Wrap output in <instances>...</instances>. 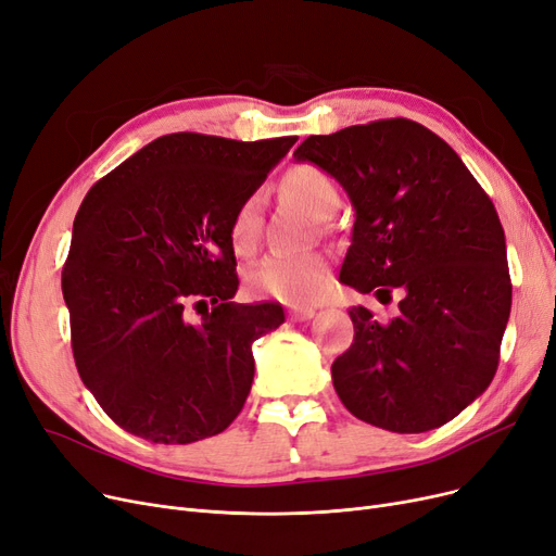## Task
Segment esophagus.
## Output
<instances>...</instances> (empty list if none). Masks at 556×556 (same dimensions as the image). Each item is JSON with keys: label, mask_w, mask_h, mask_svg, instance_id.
Here are the masks:
<instances>
[{"label": "esophagus", "mask_w": 556, "mask_h": 556, "mask_svg": "<svg viewBox=\"0 0 556 556\" xmlns=\"http://www.w3.org/2000/svg\"><path fill=\"white\" fill-rule=\"evenodd\" d=\"M313 316H316V308H313V306H293L291 311H288V318L295 320V323L311 320Z\"/></svg>", "instance_id": "1"}]
</instances>
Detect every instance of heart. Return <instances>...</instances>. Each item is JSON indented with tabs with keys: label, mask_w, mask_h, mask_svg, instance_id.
<instances>
[{
	"label": "heart",
	"mask_w": 556,
	"mask_h": 556,
	"mask_svg": "<svg viewBox=\"0 0 556 556\" xmlns=\"http://www.w3.org/2000/svg\"><path fill=\"white\" fill-rule=\"evenodd\" d=\"M288 198L302 204L313 218L327 220L338 206V188L333 179L311 163L293 165L281 179ZM261 233V200L250 195L240 202L229 223V243L236 254H252ZM327 283V263L316 256L275 254L265 258L248 275V291L256 298H275L288 304L311 300Z\"/></svg>",
	"instance_id": "1"
}]
</instances>
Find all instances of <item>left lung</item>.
<instances>
[{"instance_id":"obj_1","label":"left lung","mask_w":556,"mask_h":556,"mask_svg":"<svg viewBox=\"0 0 556 556\" xmlns=\"http://www.w3.org/2000/svg\"><path fill=\"white\" fill-rule=\"evenodd\" d=\"M345 188L356 211L343 283L400 311L352 306L354 343L331 364L333 389L368 425L422 433L489 389L511 313L504 229L464 161L406 117L308 136L293 154Z\"/></svg>"}]
</instances>
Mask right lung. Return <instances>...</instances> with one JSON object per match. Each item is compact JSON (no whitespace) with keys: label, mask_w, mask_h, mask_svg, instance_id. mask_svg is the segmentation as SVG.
Segmentation results:
<instances>
[{"label":"right lung","mask_w":556,"mask_h":556,"mask_svg":"<svg viewBox=\"0 0 556 556\" xmlns=\"http://www.w3.org/2000/svg\"><path fill=\"white\" fill-rule=\"evenodd\" d=\"M295 140L167 134L84 198L61 277L72 354L104 414L134 437L195 443L243 408L252 343L283 308L231 302L229 223Z\"/></svg>","instance_id":"obj_1"}]
</instances>
